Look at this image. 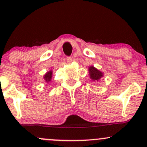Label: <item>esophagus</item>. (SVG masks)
<instances>
[{
  "instance_id": "1",
  "label": "esophagus",
  "mask_w": 147,
  "mask_h": 147,
  "mask_svg": "<svg viewBox=\"0 0 147 147\" xmlns=\"http://www.w3.org/2000/svg\"><path fill=\"white\" fill-rule=\"evenodd\" d=\"M72 61V57H67V62L68 63H71Z\"/></svg>"
}]
</instances>
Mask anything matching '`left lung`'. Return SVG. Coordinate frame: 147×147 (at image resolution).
Segmentation results:
<instances>
[{"mask_svg":"<svg viewBox=\"0 0 147 147\" xmlns=\"http://www.w3.org/2000/svg\"><path fill=\"white\" fill-rule=\"evenodd\" d=\"M89 72H90V78L92 80H99L103 76V74L100 71H99L98 69H96L95 67H94L93 66L90 67V68H89Z\"/></svg>","mask_w":147,"mask_h":147,"instance_id":"8db88e82","label":"left lung"}]
</instances>
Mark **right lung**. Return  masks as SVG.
Instances as JSON below:
<instances>
[{"instance_id": "add662e5", "label": "right lung", "mask_w": 147, "mask_h": 147, "mask_svg": "<svg viewBox=\"0 0 147 147\" xmlns=\"http://www.w3.org/2000/svg\"><path fill=\"white\" fill-rule=\"evenodd\" d=\"M52 73H53V72H52V71H49L48 72H47V73L44 75V80H45L47 82H48L49 81H50V80H51Z\"/></svg>"}]
</instances>
